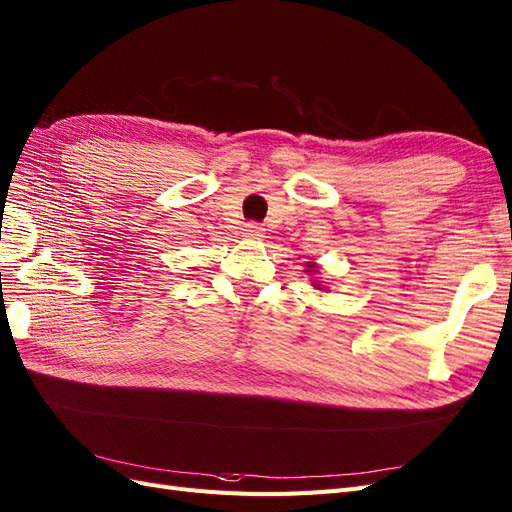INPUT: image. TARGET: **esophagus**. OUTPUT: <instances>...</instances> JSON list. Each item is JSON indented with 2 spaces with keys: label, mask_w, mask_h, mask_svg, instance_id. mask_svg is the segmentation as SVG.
Masks as SVG:
<instances>
[{
  "label": "esophagus",
  "mask_w": 512,
  "mask_h": 512,
  "mask_svg": "<svg viewBox=\"0 0 512 512\" xmlns=\"http://www.w3.org/2000/svg\"><path fill=\"white\" fill-rule=\"evenodd\" d=\"M243 235L250 237V239H262V237H265V228L258 226V224H245Z\"/></svg>",
  "instance_id": "1"
}]
</instances>
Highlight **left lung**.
<instances>
[{
    "label": "left lung",
    "instance_id": "1",
    "mask_svg": "<svg viewBox=\"0 0 512 512\" xmlns=\"http://www.w3.org/2000/svg\"><path fill=\"white\" fill-rule=\"evenodd\" d=\"M318 269H320V265H316V262H307V265H305V273H309V275H318ZM312 286H314L316 290L329 292V286H324V282H322V280H318V277H314V280H312Z\"/></svg>",
    "mask_w": 512,
    "mask_h": 512
}]
</instances>
